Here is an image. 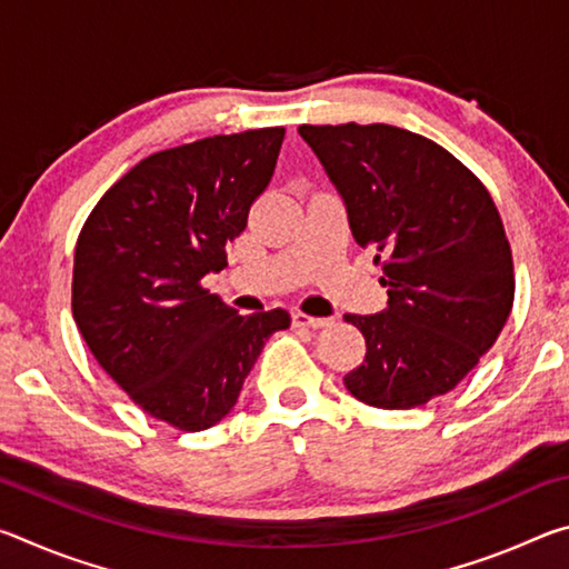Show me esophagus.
<instances>
[{
	"instance_id": "34e87169",
	"label": "esophagus",
	"mask_w": 569,
	"mask_h": 569,
	"mask_svg": "<svg viewBox=\"0 0 569 569\" xmlns=\"http://www.w3.org/2000/svg\"><path fill=\"white\" fill-rule=\"evenodd\" d=\"M331 323H333V319H313V316H308L303 311L293 313L296 329H326V326H331Z\"/></svg>"
}]
</instances>
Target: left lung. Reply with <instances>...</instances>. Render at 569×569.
Returning <instances> with one entry per match:
<instances>
[{
  "mask_svg": "<svg viewBox=\"0 0 569 569\" xmlns=\"http://www.w3.org/2000/svg\"><path fill=\"white\" fill-rule=\"evenodd\" d=\"M298 132L389 288L383 313L343 316L366 339L346 389L377 409H413L451 391L492 349L515 301L512 248L485 182L435 140L393 124Z\"/></svg>",
  "mask_w": 569,
  "mask_h": 569,
  "instance_id": "1",
  "label": "left lung"
}]
</instances>
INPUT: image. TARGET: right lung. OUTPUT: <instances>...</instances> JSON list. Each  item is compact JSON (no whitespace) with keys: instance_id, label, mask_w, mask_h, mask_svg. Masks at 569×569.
I'll return each instance as SVG.
<instances>
[{"instance_id":"add662e5","label":"right lung","mask_w":569,"mask_h":569,"mask_svg":"<svg viewBox=\"0 0 569 569\" xmlns=\"http://www.w3.org/2000/svg\"><path fill=\"white\" fill-rule=\"evenodd\" d=\"M283 128L213 134L140 160L74 248L72 316L108 377L150 417L203 431L236 407L283 308L240 316L203 288L271 182Z\"/></svg>"}]
</instances>
